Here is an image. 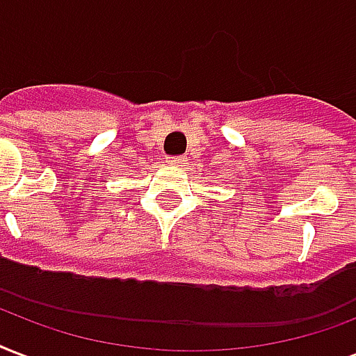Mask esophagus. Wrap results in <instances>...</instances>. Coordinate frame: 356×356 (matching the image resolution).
<instances>
[{
	"mask_svg": "<svg viewBox=\"0 0 356 356\" xmlns=\"http://www.w3.org/2000/svg\"><path fill=\"white\" fill-rule=\"evenodd\" d=\"M166 162L170 166H184V164H186L184 156H168Z\"/></svg>",
	"mask_w": 356,
	"mask_h": 356,
	"instance_id": "1",
	"label": "esophagus"
}]
</instances>
